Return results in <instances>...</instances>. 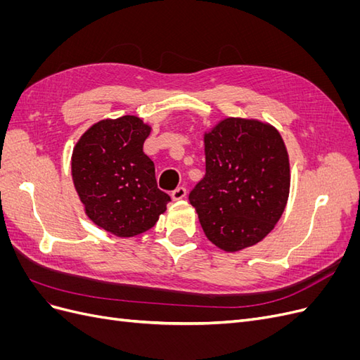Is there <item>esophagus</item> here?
Returning a JSON list of instances; mask_svg holds the SVG:
<instances>
[{"label": "esophagus", "instance_id": "34e87169", "mask_svg": "<svg viewBox=\"0 0 360 360\" xmlns=\"http://www.w3.org/2000/svg\"><path fill=\"white\" fill-rule=\"evenodd\" d=\"M186 188H183V186H179L176 191H172V193H171V197H172V200L174 201H179V200H183L184 197H186Z\"/></svg>", "mask_w": 360, "mask_h": 360}]
</instances>
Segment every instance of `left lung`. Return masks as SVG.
I'll list each match as a JSON object with an SVG mask.
<instances>
[{"instance_id":"1","label":"left lung","mask_w":360,"mask_h":360,"mask_svg":"<svg viewBox=\"0 0 360 360\" xmlns=\"http://www.w3.org/2000/svg\"><path fill=\"white\" fill-rule=\"evenodd\" d=\"M205 176L189 195L205 237L238 252L274 230L290 195V158L279 130L226 117L204 132Z\"/></svg>"}]
</instances>
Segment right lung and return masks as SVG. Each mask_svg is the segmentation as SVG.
Returning a JSON list of instances; mask_svg holds the SVG:
<instances>
[{
  "label": "right lung",
  "mask_w": 360,
  "mask_h": 360,
  "mask_svg": "<svg viewBox=\"0 0 360 360\" xmlns=\"http://www.w3.org/2000/svg\"><path fill=\"white\" fill-rule=\"evenodd\" d=\"M150 132L136 115L105 118L86 129L72 151V180L85 214L117 237L150 230L171 201L143 150Z\"/></svg>",
  "instance_id": "add662e5"
}]
</instances>
